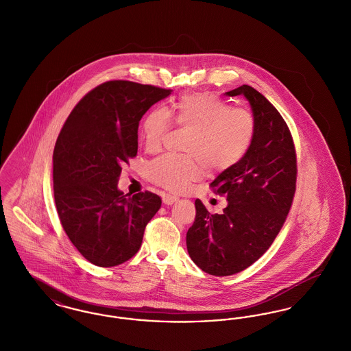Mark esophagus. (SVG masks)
Listing matches in <instances>:
<instances>
[{"mask_svg":"<svg viewBox=\"0 0 351 351\" xmlns=\"http://www.w3.org/2000/svg\"><path fill=\"white\" fill-rule=\"evenodd\" d=\"M178 200H179V197L175 196V195H169V193H165V195H163V202H165L166 205H172L173 202H176Z\"/></svg>","mask_w":351,"mask_h":351,"instance_id":"34e87169","label":"esophagus"}]
</instances>
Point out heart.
I'll return each mask as SVG.
<instances>
[{
	"label": "heart",
	"mask_w": 351,
	"mask_h": 351,
	"mask_svg": "<svg viewBox=\"0 0 351 351\" xmlns=\"http://www.w3.org/2000/svg\"><path fill=\"white\" fill-rule=\"evenodd\" d=\"M172 114L178 125L191 130L185 143L189 154H166L147 166L151 180L169 191H183L199 180L204 166L212 172L234 167L247 154L255 136L256 123L250 110L230 108L212 93L183 96L173 105ZM169 126L167 109L152 108L141 128L146 150L160 149Z\"/></svg>",
	"instance_id": "b5f03b06"
}]
</instances>
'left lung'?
I'll return each mask as SVG.
<instances>
[{
  "label": "left lung",
  "instance_id": "left-lung-1",
  "mask_svg": "<svg viewBox=\"0 0 351 351\" xmlns=\"http://www.w3.org/2000/svg\"><path fill=\"white\" fill-rule=\"evenodd\" d=\"M243 96L255 118L247 154L210 183L228 205L210 215L199 199L196 218L186 233L191 259L215 276L243 271L258 261L280 232L296 189V152L280 113L250 85L225 93Z\"/></svg>",
  "mask_w": 351,
  "mask_h": 351
}]
</instances>
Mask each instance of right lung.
I'll return each instance as SVG.
<instances>
[{
	"mask_svg": "<svg viewBox=\"0 0 351 351\" xmlns=\"http://www.w3.org/2000/svg\"><path fill=\"white\" fill-rule=\"evenodd\" d=\"M169 89L133 82H108L73 108L53 150V197L73 246L99 267L134 256L145 228L162 200L151 192L118 189L122 166L138 151V126Z\"/></svg>",
	"mask_w": 351,
	"mask_h": 351,
	"instance_id": "add662e5",
	"label": "right lung"
}]
</instances>
